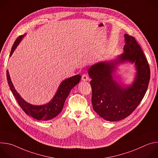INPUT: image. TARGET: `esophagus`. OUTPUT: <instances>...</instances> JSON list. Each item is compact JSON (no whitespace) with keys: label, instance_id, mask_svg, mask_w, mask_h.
<instances>
[{"label":"esophagus","instance_id":"esophagus-1","mask_svg":"<svg viewBox=\"0 0 158 158\" xmlns=\"http://www.w3.org/2000/svg\"><path fill=\"white\" fill-rule=\"evenodd\" d=\"M89 79V76L87 75V74H83L82 76V80L84 81H87Z\"/></svg>","mask_w":158,"mask_h":158}]
</instances>
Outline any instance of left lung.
<instances>
[{
    "label": "left lung",
    "instance_id": "1",
    "mask_svg": "<svg viewBox=\"0 0 158 158\" xmlns=\"http://www.w3.org/2000/svg\"><path fill=\"white\" fill-rule=\"evenodd\" d=\"M124 53L115 61L99 62L88 73L92 80V104L94 111L109 121H117L129 116L143 100L150 80L148 60L136 40L125 34ZM135 62L137 74L132 85L123 88L112 78V71L119 62Z\"/></svg>",
    "mask_w": 158,
    "mask_h": 158
}]
</instances>
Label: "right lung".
I'll return each mask as SVG.
<instances>
[{"mask_svg": "<svg viewBox=\"0 0 158 158\" xmlns=\"http://www.w3.org/2000/svg\"><path fill=\"white\" fill-rule=\"evenodd\" d=\"M23 37L24 35H22L17 38L12 47L10 56H12L17 45ZM81 78V76L77 74L64 80L60 84L56 95L51 102L42 106H34L26 102L17 93L11 82L9 72L7 71V79L9 86L19 105L25 112L26 114L39 121L51 119L56 117L60 113L63 109L65 101L71 89L79 82Z\"/></svg>", "mask_w": 158, "mask_h": 158, "instance_id": "1", "label": "right lung"}]
</instances>
